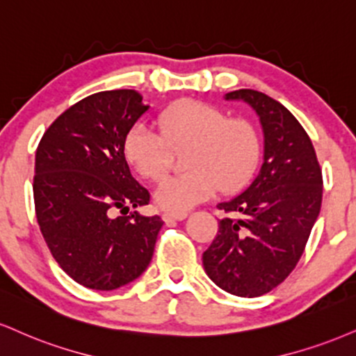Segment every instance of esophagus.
I'll return each mask as SVG.
<instances>
[{"label": "esophagus", "instance_id": "1", "mask_svg": "<svg viewBox=\"0 0 356 356\" xmlns=\"http://www.w3.org/2000/svg\"><path fill=\"white\" fill-rule=\"evenodd\" d=\"M186 217H187V212H164L162 219L165 222H170V220H184Z\"/></svg>", "mask_w": 356, "mask_h": 356}]
</instances>
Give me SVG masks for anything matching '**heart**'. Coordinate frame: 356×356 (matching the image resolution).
<instances>
[{
    "label": "heart",
    "instance_id": "obj_1",
    "mask_svg": "<svg viewBox=\"0 0 356 356\" xmlns=\"http://www.w3.org/2000/svg\"><path fill=\"white\" fill-rule=\"evenodd\" d=\"M159 132L134 124L122 143V152L136 172L159 182L172 169L174 151L184 154L187 172L157 187L161 209L184 212L213 192L242 189L260 159V136L243 118H229L217 106L184 99L157 115Z\"/></svg>",
    "mask_w": 356,
    "mask_h": 356
}]
</instances>
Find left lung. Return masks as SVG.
<instances>
[{
  "mask_svg": "<svg viewBox=\"0 0 356 356\" xmlns=\"http://www.w3.org/2000/svg\"><path fill=\"white\" fill-rule=\"evenodd\" d=\"M260 118L264 162L242 194L217 209L234 217L204 252L205 273L237 297H260L285 280L298 264L322 207V169L310 137L285 106L254 89L225 94Z\"/></svg>",
  "mask_w": 356,
  "mask_h": 356,
  "instance_id": "left-lung-1",
  "label": "left lung"
}]
</instances>
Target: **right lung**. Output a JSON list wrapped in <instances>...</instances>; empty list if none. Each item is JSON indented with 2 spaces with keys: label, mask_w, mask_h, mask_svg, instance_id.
Listing matches in <instances>:
<instances>
[{
  "label": "right lung",
  "mask_w": 356,
  "mask_h": 356,
  "mask_svg": "<svg viewBox=\"0 0 356 356\" xmlns=\"http://www.w3.org/2000/svg\"><path fill=\"white\" fill-rule=\"evenodd\" d=\"M147 109L132 89L91 94L64 111L36 149L33 194L41 234L59 267L88 289L115 290L136 280L164 224L159 216H127L151 199L122 152L127 131Z\"/></svg>",
  "instance_id": "1"
}]
</instances>
